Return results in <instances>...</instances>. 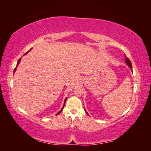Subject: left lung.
<instances>
[{
	"instance_id": "obj_1",
	"label": "left lung",
	"mask_w": 151,
	"mask_h": 151,
	"mask_svg": "<svg viewBox=\"0 0 151 151\" xmlns=\"http://www.w3.org/2000/svg\"><path fill=\"white\" fill-rule=\"evenodd\" d=\"M125 62H126V63L127 64V65L129 66L131 69H132V63H131V62L130 61V60L129 59V58H128L127 57H126V58H125ZM86 112L87 113V111H86Z\"/></svg>"
}]
</instances>
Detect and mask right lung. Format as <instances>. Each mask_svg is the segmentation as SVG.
<instances>
[{
	"label": "right lung",
	"instance_id": "add662e5",
	"mask_svg": "<svg viewBox=\"0 0 151 151\" xmlns=\"http://www.w3.org/2000/svg\"><path fill=\"white\" fill-rule=\"evenodd\" d=\"M31 49L29 50V51H30V50H31ZM29 51H28V52H26V53L25 54H24V55H26V54L27 53H28V52H29ZM21 60V58H19V60H18V62H17V65H16V67H15V68H14V72H15V71H16V67H17V65L19 64V62H20ZM66 99H67V98H65V101H64V104H63V106L62 108L61 109V110H60V111H59L58 113H57L56 114V115H58V114H59V113H61V111H62L63 110V106H64V105H65V102H66Z\"/></svg>",
	"mask_w": 151,
	"mask_h": 151
}]
</instances>
